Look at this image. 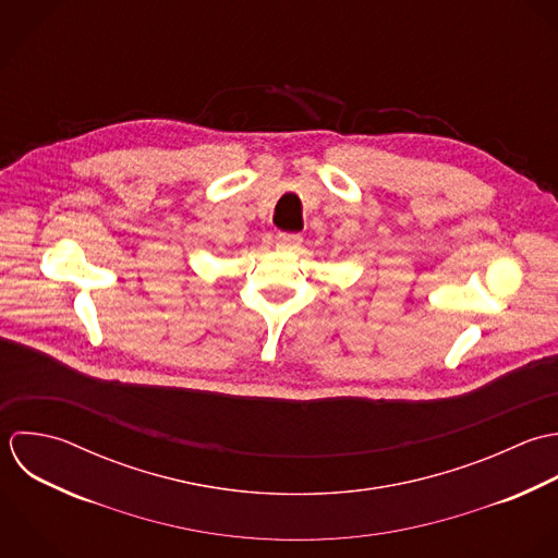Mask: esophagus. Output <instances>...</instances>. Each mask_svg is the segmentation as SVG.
Wrapping results in <instances>:
<instances>
[{
	"mask_svg": "<svg viewBox=\"0 0 558 558\" xmlns=\"http://www.w3.org/2000/svg\"><path fill=\"white\" fill-rule=\"evenodd\" d=\"M301 235L299 233H288V231H281V233H277V238H275V246L279 248V251H292L294 246H299L301 244Z\"/></svg>",
	"mask_w": 558,
	"mask_h": 558,
	"instance_id": "obj_1",
	"label": "esophagus"
}]
</instances>
